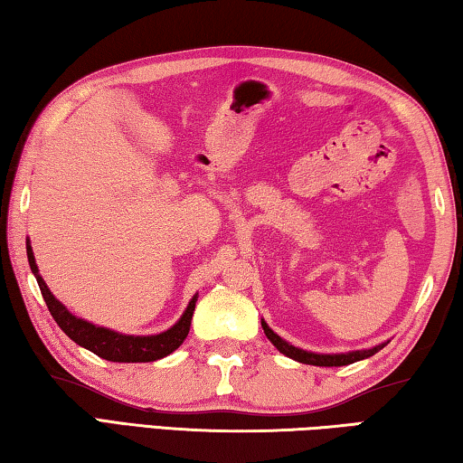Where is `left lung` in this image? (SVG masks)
<instances>
[{"instance_id": "1", "label": "left lung", "mask_w": 463, "mask_h": 463, "mask_svg": "<svg viewBox=\"0 0 463 463\" xmlns=\"http://www.w3.org/2000/svg\"><path fill=\"white\" fill-rule=\"evenodd\" d=\"M262 329H264L266 337H269L270 342L277 345L279 352H282L285 355H288V358H293V360L301 362V364H311V366H347V364H354L358 360L370 358V355H374L376 352H380L386 345V344H380L376 347H372V350L350 352V354H313V352L298 350V347L287 344L285 339L274 334V331L269 326H266L264 321H262Z\"/></svg>"}]
</instances>
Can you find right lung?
I'll list each match as a JSON object with an SVG mask.
<instances>
[{
	"label": "right lung",
	"mask_w": 463,
	"mask_h": 463,
	"mask_svg": "<svg viewBox=\"0 0 463 463\" xmlns=\"http://www.w3.org/2000/svg\"><path fill=\"white\" fill-rule=\"evenodd\" d=\"M26 252H28L30 269L36 274L40 293H43L44 303L54 317V321L59 323V327L72 339V342L87 347L89 352L99 355V358L109 360V362H154V360L165 358L168 354H173L176 347L184 342V337L189 335L197 297L191 298V303L186 307L183 317L178 319L176 326L165 331V334L146 335V337L121 335V334H116V331L97 327L93 323L77 319L75 315H71L67 309H64V307L52 297L51 290H48L43 277L38 274V266L34 262V254H32L30 244L26 246Z\"/></svg>",
	"instance_id": "add662e5"
}]
</instances>
